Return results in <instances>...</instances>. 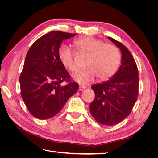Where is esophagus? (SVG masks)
<instances>
[{
    "mask_svg": "<svg viewBox=\"0 0 158 158\" xmlns=\"http://www.w3.org/2000/svg\"><path fill=\"white\" fill-rule=\"evenodd\" d=\"M85 89V86H84V85H80L78 88V91L81 92V91H83Z\"/></svg>",
    "mask_w": 158,
    "mask_h": 158,
    "instance_id": "34e87169",
    "label": "esophagus"
}]
</instances>
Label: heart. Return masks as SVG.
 <instances>
[{
  "instance_id": "1",
  "label": "heart",
  "mask_w": 158,
  "mask_h": 158,
  "mask_svg": "<svg viewBox=\"0 0 158 158\" xmlns=\"http://www.w3.org/2000/svg\"><path fill=\"white\" fill-rule=\"evenodd\" d=\"M78 48L88 55L85 66L87 69L77 73L74 78L80 84H87L96 77L101 81L111 78L117 73L121 61V54L116 46L104 44V42L92 37H80L74 41ZM59 58L66 68L77 72L74 54L70 47L63 45L59 50Z\"/></svg>"
}]
</instances>
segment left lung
Returning a JSON list of instances; mask_svg holds the SVG:
<instances>
[{"mask_svg":"<svg viewBox=\"0 0 158 158\" xmlns=\"http://www.w3.org/2000/svg\"><path fill=\"white\" fill-rule=\"evenodd\" d=\"M121 51V66L111 78L92 86L95 99L89 106L95 120L106 126L117 125L130 114L138 95V70L130 51L108 37Z\"/></svg>","mask_w":158,"mask_h":158,"instance_id":"1","label":"left lung"}]
</instances>
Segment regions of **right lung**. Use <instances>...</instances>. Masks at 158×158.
<instances>
[{"instance_id":"add662e5","label":"right lung","mask_w":158,"mask_h":158,"mask_svg":"<svg viewBox=\"0 0 158 158\" xmlns=\"http://www.w3.org/2000/svg\"><path fill=\"white\" fill-rule=\"evenodd\" d=\"M76 35L51 31L36 40L28 51L20 84L23 101L33 117L41 120L52 117L77 92L78 84L71 82L59 58L61 43ZM64 81L68 82L66 85Z\"/></svg>"}]
</instances>
